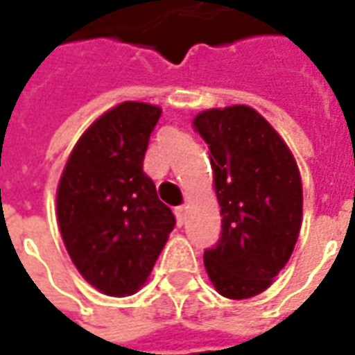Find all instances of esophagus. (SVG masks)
I'll list each match as a JSON object with an SVG mask.
<instances>
[{"label":"esophagus","mask_w":355,"mask_h":355,"mask_svg":"<svg viewBox=\"0 0 355 355\" xmlns=\"http://www.w3.org/2000/svg\"><path fill=\"white\" fill-rule=\"evenodd\" d=\"M186 211H188V207H186V205H180V207L175 209V215H177V224H178V226H182V224H184Z\"/></svg>","instance_id":"obj_1"}]
</instances>
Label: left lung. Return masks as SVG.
Segmentation results:
<instances>
[{
	"label": "left lung",
	"mask_w": 355,
	"mask_h": 355,
	"mask_svg": "<svg viewBox=\"0 0 355 355\" xmlns=\"http://www.w3.org/2000/svg\"><path fill=\"white\" fill-rule=\"evenodd\" d=\"M193 127L209 144L223 230L203 253L209 279L241 300L272 285L298 239L302 182L287 144L257 110H205Z\"/></svg>",
	"instance_id": "8db88e82"
}]
</instances>
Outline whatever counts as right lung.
I'll return each mask as SVG.
<instances>
[{
    "label": "right lung",
    "mask_w": 355,
    "mask_h": 355,
    "mask_svg": "<svg viewBox=\"0 0 355 355\" xmlns=\"http://www.w3.org/2000/svg\"><path fill=\"white\" fill-rule=\"evenodd\" d=\"M162 108L121 102L94 121L73 146L57 190L66 251L94 289L125 297L152 272L175 215L142 171Z\"/></svg>",
    "instance_id": "add662e5"
}]
</instances>
